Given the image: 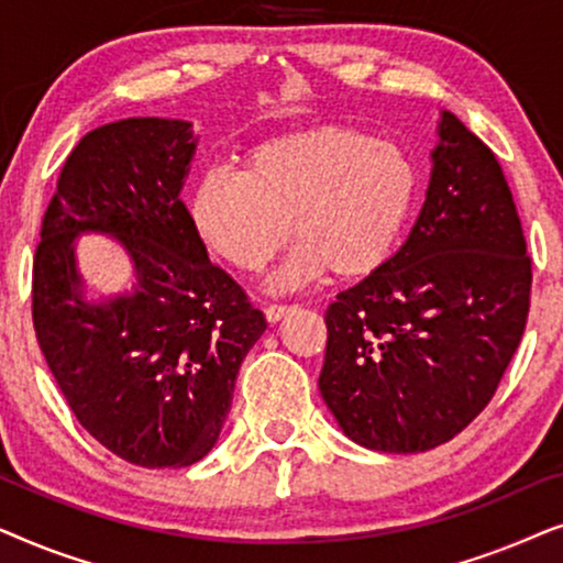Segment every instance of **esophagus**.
<instances>
[{
	"mask_svg": "<svg viewBox=\"0 0 563 563\" xmlns=\"http://www.w3.org/2000/svg\"><path fill=\"white\" fill-rule=\"evenodd\" d=\"M297 310V305H268L266 307V320L268 322H276V320H282L284 314H289V312H295Z\"/></svg>",
	"mask_w": 563,
	"mask_h": 563,
	"instance_id": "obj_1",
	"label": "esophagus"
}]
</instances>
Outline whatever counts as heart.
<instances>
[{"label": "heart", "mask_w": 563, "mask_h": 563, "mask_svg": "<svg viewBox=\"0 0 563 563\" xmlns=\"http://www.w3.org/2000/svg\"><path fill=\"white\" fill-rule=\"evenodd\" d=\"M415 191L418 172L402 145L353 128H320L258 145L245 174H207L191 218L220 258L249 274L276 256L295 222L299 245L274 279L289 289L325 268L364 276L382 266Z\"/></svg>", "instance_id": "b5f03b06"}]
</instances>
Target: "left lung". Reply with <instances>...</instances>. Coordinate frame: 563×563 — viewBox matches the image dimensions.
Returning a JSON list of instances; mask_svg holds the SVG:
<instances>
[{
    "instance_id": "8db88e82",
    "label": "left lung",
    "mask_w": 563,
    "mask_h": 563,
    "mask_svg": "<svg viewBox=\"0 0 563 563\" xmlns=\"http://www.w3.org/2000/svg\"><path fill=\"white\" fill-rule=\"evenodd\" d=\"M410 238L328 307L320 395L366 449L418 453L495 397L526 330L530 256L503 166L443 112Z\"/></svg>"
}]
</instances>
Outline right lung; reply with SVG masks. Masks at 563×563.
Segmentation results:
<instances>
[{
  "mask_svg": "<svg viewBox=\"0 0 563 563\" xmlns=\"http://www.w3.org/2000/svg\"><path fill=\"white\" fill-rule=\"evenodd\" d=\"M195 145L184 120L91 130L66 158L33 261L35 335L68 407L107 451L145 468L207 456L238 368L266 330L181 202ZM87 229L126 245L133 296L82 302L70 241Z\"/></svg>",
  "mask_w": 563,
  "mask_h": 563,
  "instance_id": "obj_1",
  "label": "right lung"
}]
</instances>
